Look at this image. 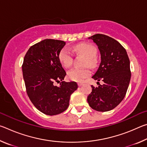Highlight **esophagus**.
Instances as JSON below:
<instances>
[{"label": "esophagus", "mask_w": 147, "mask_h": 147, "mask_svg": "<svg viewBox=\"0 0 147 147\" xmlns=\"http://www.w3.org/2000/svg\"><path fill=\"white\" fill-rule=\"evenodd\" d=\"M83 85H84V84H83V83H78V86L79 87L82 86Z\"/></svg>", "instance_id": "obj_1"}]
</instances>
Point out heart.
<instances>
[{
    "instance_id": "b5f03b06",
    "label": "heart",
    "mask_w": 147,
    "mask_h": 147,
    "mask_svg": "<svg viewBox=\"0 0 147 147\" xmlns=\"http://www.w3.org/2000/svg\"><path fill=\"white\" fill-rule=\"evenodd\" d=\"M76 53L82 54L88 58L86 65L90 67L95 65V58L97 51L94 47L86 43H80L74 47ZM59 59L65 67H69L73 61V54L68 47H63L59 53ZM91 72L89 69H80L74 67L67 72V77L72 81L80 82L87 77L91 75Z\"/></svg>"
}]
</instances>
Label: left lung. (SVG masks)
I'll return each mask as SVG.
<instances>
[{
	"instance_id": "obj_1",
	"label": "left lung",
	"mask_w": 147,
	"mask_h": 147,
	"mask_svg": "<svg viewBox=\"0 0 147 147\" xmlns=\"http://www.w3.org/2000/svg\"><path fill=\"white\" fill-rule=\"evenodd\" d=\"M88 39L96 43L100 53V65L92 78L104 82L96 88L91 86L88 104L96 111H110L126 95L131 78L130 60L125 49L111 37L97 34Z\"/></svg>"
}]
</instances>
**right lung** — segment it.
Instances as JSON below:
<instances>
[{
  "label": "right lung",
  "instance_id": "add662e5",
  "mask_svg": "<svg viewBox=\"0 0 147 147\" xmlns=\"http://www.w3.org/2000/svg\"><path fill=\"white\" fill-rule=\"evenodd\" d=\"M65 42L47 39L30 47L22 65L26 93L36 108L46 115L65 111L71 94L78 88L75 82L63 81L66 73L59 61V53ZM62 82L59 86L54 81Z\"/></svg>",
  "mask_w": 147,
  "mask_h": 147
}]
</instances>
